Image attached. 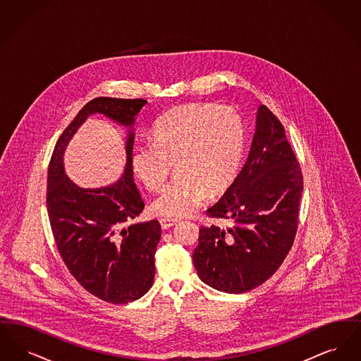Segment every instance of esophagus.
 Returning <instances> with one entry per match:
<instances>
[{"instance_id":"1","label":"esophagus","mask_w":361,"mask_h":361,"mask_svg":"<svg viewBox=\"0 0 361 361\" xmlns=\"http://www.w3.org/2000/svg\"><path fill=\"white\" fill-rule=\"evenodd\" d=\"M159 224H161V227H162L164 230H168V228H171L174 224H178V219H177V218H161V219H159Z\"/></svg>"}]
</instances>
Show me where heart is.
<instances>
[{
  "instance_id": "heart-1",
  "label": "heart",
  "mask_w": 361,
  "mask_h": 361,
  "mask_svg": "<svg viewBox=\"0 0 361 361\" xmlns=\"http://www.w3.org/2000/svg\"><path fill=\"white\" fill-rule=\"evenodd\" d=\"M245 149V124L240 114L214 104L174 106L155 123L152 143L137 145L131 166L152 192L177 174L152 204L164 216H184L208 196L224 193L240 171Z\"/></svg>"
}]
</instances>
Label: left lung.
<instances>
[{"label": "left lung", "instance_id": "obj_1", "mask_svg": "<svg viewBox=\"0 0 361 361\" xmlns=\"http://www.w3.org/2000/svg\"><path fill=\"white\" fill-rule=\"evenodd\" d=\"M303 190L300 165L283 124L259 105L247 159L209 218L231 226H202L193 265L207 286L243 293L265 283L287 257L298 230Z\"/></svg>", "mask_w": 361, "mask_h": 361}]
</instances>
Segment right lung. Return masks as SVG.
Segmentation results:
<instances>
[{"label":"right lung","instance_id":"1","mask_svg":"<svg viewBox=\"0 0 361 361\" xmlns=\"http://www.w3.org/2000/svg\"><path fill=\"white\" fill-rule=\"evenodd\" d=\"M142 99L97 97L84 105L58 139L47 176V212L58 252L70 274L104 302L121 305L142 298L154 281V255L161 238L158 221L131 224L145 203L134 183L133 126ZM102 113L128 127L126 168L116 183L82 189L64 173L69 139L90 115Z\"/></svg>","mask_w":361,"mask_h":361}]
</instances>
